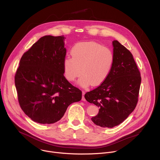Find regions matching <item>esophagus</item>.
I'll return each mask as SVG.
<instances>
[{"instance_id": "obj_1", "label": "esophagus", "mask_w": 160, "mask_h": 160, "mask_svg": "<svg viewBox=\"0 0 160 160\" xmlns=\"http://www.w3.org/2000/svg\"><path fill=\"white\" fill-rule=\"evenodd\" d=\"M84 95H85V92L84 91H82V100H83V101H85V100H86V98L84 97Z\"/></svg>"}]
</instances>
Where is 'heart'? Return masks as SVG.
Here are the masks:
<instances>
[{"instance_id":"1","label":"heart","mask_w":160,"mask_h":160,"mask_svg":"<svg viewBox=\"0 0 160 160\" xmlns=\"http://www.w3.org/2000/svg\"><path fill=\"white\" fill-rule=\"evenodd\" d=\"M71 54L72 58L67 57L63 61L65 77L74 82L83 74L78 83L84 88L102 83L110 75L115 60L111 49L95 42L76 44Z\"/></svg>"}]
</instances>
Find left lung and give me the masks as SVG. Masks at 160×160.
<instances>
[{"instance_id":"8db88e82","label":"left lung","mask_w":160,"mask_h":160,"mask_svg":"<svg viewBox=\"0 0 160 160\" xmlns=\"http://www.w3.org/2000/svg\"><path fill=\"white\" fill-rule=\"evenodd\" d=\"M113 45L115 60L110 75L84 95L88 102L99 108L98 113L91 121L103 128L120 124L133 111L141 82L140 71L130 50L117 40Z\"/></svg>"}]
</instances>
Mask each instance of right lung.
Returning <instances> with one entry per match:
<instances>
[{"label": "right lung", "instance_id": "right-lung-1", "mask_svg": "<svg viewBox=\"0 0 160 160\" xmlns=\"http://www.w3.org/2000/svg\"><path fill=\"white\" fill-rule=\"evenodd\" d=\"M64 37L45 36L22 56L15 74V85L22 110L34 122L60 121L82 92L63 74L66 56Z\"/></svg>", "mask_w": 160, "mask_h": 160}]
</instances>
